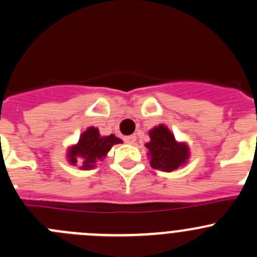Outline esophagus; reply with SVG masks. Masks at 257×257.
<instances>
[{"label": "esophagus", "instance_id": "1", "mask_svg": "<svg viewBox=\"0 0 257 257\" xmlns=\"http://www.w3.org/2000/svg\"><path fill=\"white\" fill-rule=\"evenodd\" d=\"M124 141H125V143H128V144H134L137 141V137L136 136L125 137V138H124Z\"/></svg>", "mask_w": 257, "mask_h": 257}]
</instances>
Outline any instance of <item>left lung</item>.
Instances as JSON below:
<instances>
[{"instance_id":"obj_1","label":"left lung","mask_w":257,"mask_h":257,"mask_svg":"<svg viewBox=\"0 0 257 257\" xmlns=\"http://www.w3.org/2000/svg\"><path fill=\"white\" fill-rule=\"evenodd\" d=\"M151 141L146 143L151 167L163 172H172L187 164L189 159V147L186 142H178L164 124L149 131Z\"/></svg>"}]
</instances>
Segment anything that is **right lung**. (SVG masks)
<instances>
[{
	"mask_svg": "<svg viewBox=\"0 0 257 257\" xmlns=\"http://www.w3.org/2000/svg\"><path fill=\"white\" fill-rule=\"evenodd\" d=\"M121 139L114 134L100 136L99 129L89 126L79 138L78 143L73 144L66 151V159L71 166L88 171L95 168L99 162L103 161L114 144L121 143Z\"/></svg>",
	"mask_w": 257,
	"mask_h": 257,
	"instance_id": "add662e5",
	"label": "right lung"
}]
</instances>
